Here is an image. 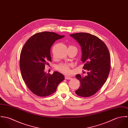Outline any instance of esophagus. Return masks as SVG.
<instances>
[{
	"label": "esophagus",
	"mask_w": 128,
	"mask_h": 128,
	"mask_svg": "<svg viewBox=\"0 0 128 128\" xmlns=\"http://www.w3.org/2000/svg\"><path fill=\"white\" fill-rule=\"evenodd\" d=\"M65 79H66V80H70V79H72V78L70 77H68V76H65Z\"/></svg>",
	"instance_id": "34e87169"
}]
</instances>
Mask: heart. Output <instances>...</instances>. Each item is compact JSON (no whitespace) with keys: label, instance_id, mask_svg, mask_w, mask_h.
Returning a JSON list of instances; mask_svg holds the SVG:
<instances>
[{"label":"heart","instance_id":"obj_1","mask_svg":"<svg viewBox=\"0 0 128 128\" xmlns=\"http://www.w3.org/2000/svg\"><path fill=\"white\" fill-rule=\"evenodd\" d=\"M70 64H61L56 66V68L62 73L68 74L70 73Z\"/></svg>","mask_w":128,"mask_h":128}]
</instances>
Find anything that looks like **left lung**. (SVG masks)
Wrapping results in <instances>:
<instances>
[{
    "label": "left lung",
    "mask_w": 128,
    "mask_h": 128,
    "mask_svg": "<svg viewBox=\"0 0 128 128\" xmlns=\"http://www.w3.org/2000/svg\"><path fill=\"white\" fill-rule=\"evenodd\" d=\"M81 47L83 68L85 76L77 74L81 86L75 91L78 96L89 97L95 94L106 82L110 70V52L105 43L98 37L84 32L70 34Z\"/></svg>",
    "instance_id": "left-lung-1"
}]
</instances>
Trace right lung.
I'll use <instances>...</instances> for the list:
<instances>
[{"label": "right lung", "instance_id": "obj_1", "mask_svg": "<svg viewBox=\"0 0 128 128\" xmlns=\"http://www.w3.org/2000/svg\"><path fill=\"white\" fill-rule=\"evenodd\" d=\"M64 37L53 32L37 33L28 39L21 51L20 68L22 78L30 91L38 96L53 94L64 79V75L58 72L53 74L44 72L45 64L51 62V46L56 40Z\"/></svg>", "mask_w": 128, "mask_h": 128}]
</instances>
